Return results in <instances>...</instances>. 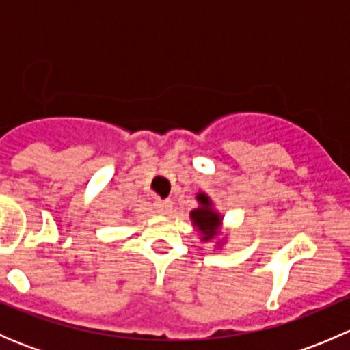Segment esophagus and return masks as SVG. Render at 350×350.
<instances>
[{"label": "esophagus", "mask_w": 350, "mask_h": 350, "mask_svg": "<svg viewBox=\"0 0 350 350\" xmlns=\"http://www.w3.org/2000/svg\"><path fill=\"white\" fill-rule=\"evenodd\" d=\"M154 208L157 213L161 215H167L169 211L172 210V201L171 200H157L154 203Z\"/></svg>", "instance_id": "obj_1"}]
</instances>
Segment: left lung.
Wrapping results in <instances>:
<instances>
[{
  "mask_svg": "<svg viewBox=\"0 0 350 350\" xmlns=\"http://www.w3.org/2000/svg\"><path fill=\"white\" fill-rule=\"evenodd\" d=\"M196 201L200 203V206L191 210L189 218L193 221V227L196 228L201 234V241L203 242H211L218 241L217 245L220 247L221 243H225V239H218V235L221 234V217L217 210H215L213 201L210 200V196L206 193H198Z\"/></svg>",
  "mask_w": 350,
  "mask_h": 350,
  "instance_id": "8db88e82",
  "label": "left lung"
}]
</instances>
